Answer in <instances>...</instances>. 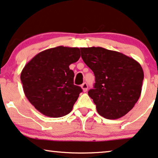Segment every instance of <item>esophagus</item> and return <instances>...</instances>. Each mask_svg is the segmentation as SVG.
I'll list each match as a JSON object with an SVG mask.
<instances>
[{"mask_svg": "<svg viewBox=\"0 0 158 158\" xmlns=\"http://www.w3.org/2000/svg\"><path fill=\"white\" fill-rule=\"evenodd\" d=\"M81 87L82 88V89H83L84 92H87V89H88V85H87V83L85 82V83H83L82 85H81Z\"/></svg>", "mask_w": 158, "mask_h": 158, "instance_id": "34e87169", "label": "esophagus"}]
</instances>
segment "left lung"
Here are the masks:
<instances>
[{"mask_svg": "<svg viewBox=\"0 0 158 158\" xmlns=\"http://www.w3.org/2000/svg\"><path fill=\"white\" fill-rule=\"evenodd\" d=\"M81 58L95 77L88 94L98 113L107 119L123 117L139 98L144 72L141 65L121 52L100 47L81 48Z\"/></svg>", "mask_w": 158, "mask_h": 158, "instance_id": "left-lung-1", "label": "left lung"}]
</instances>
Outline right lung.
Returning <instances> with one entry per match:
<instances>
[{"label": "right lung", "instance_id": "1", "mask_svg": "<svg viewBox=\"0 0 158 158\" xmlns=\"http://www.w3.org/2000/svg\"><path fill=\"white\" fill-rule=\"evenodd\" d=\"M80 58L78 48L58 46L43 50L21 73L25 96L42 114L59 118L69 114L82 89L73 85L70 64Z\"/></svg>", "mask_w": 158, "mask_h": 158}]
</instances>
